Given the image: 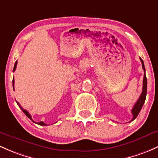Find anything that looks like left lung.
Masks as SVG:
<instances>
[{"instance_id":"8db88e82","label":"left lung","mask_w":158,"mask_h":158,"mask_svg":"<svg viewBox=\"0 0 158 158\" xmlns=\"http://www.w3.org/2000/svg\"><path fill=\"white\" fill-rule=\"evenodd\" d=\"M140 60H141V62H142V68H143L144 71H145V75H144V78H143V87H142V94H140L139 99H138V101H136L135 105H134V107H132V119H131L130 122H132V120H134V119L137 117L138 114H139V112H140L142 106H143L144 103H145V98H146V94H147V78H146V76H145V65H144L143 60H142L141 58H140Z\"/></svg>"}]
</instances>
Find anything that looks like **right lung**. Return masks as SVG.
Listing matches in <instances>:
<instances>
[{"label":"right lung","instance_id":"right-lung-1","mask_svg":"<svg viewBox=\"0 0 158 158\" xmlns=\"http://www.w3.org/2000/svg\"><path fill=\"white\" fill-rule=\"evenodd\" d=\"M16 65H17V60L16 61V63H15V64H14V67H13V72H14L15 70H16ZM13 90H14V77H13ZM16 104H18V106H19V108H20L21 110H22L23 111V113H24L25 114H26V116H27L28 117H29V119H31V121H32V122H34V123H37V124H39V125H40V126H47V124L46 123H44V122H42V121H41V122H35V121H33L32 120V119H31V116L30 115V114H29V113L28 112L27 110H25V109H23L22 107H21V105L20 104H19V102H17V101H16Z\"/></svg>","mask_w":158,"mask_h":158}]
</instances>
